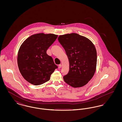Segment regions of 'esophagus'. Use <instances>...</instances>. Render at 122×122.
Returning <instances> with one entry per match:
<instances>
[{
	"instance_id": "obj_1",
	"label": "esophagus",
	"mask_w": 122,
	"mask_h": 122,
	"mask_svg": "<svg viewBox=\"0 0 122 122\" xmlns=\"http://www.w3.org/2000/svg\"><path fill=\"white\" fill-rule=\"evenodd\" d=\"M61 67H62V65H61V64H59V65H58V68H59V69H60Z\"/></svg>"
}]
</instances>
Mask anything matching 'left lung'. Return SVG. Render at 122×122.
Here are the masks:
<instances>
[{
  "mask_svg": "<svg viewBox=\"0 0 122 122\" xmlns=\"http://www.w3.org/2000/svg\"><path fill=\"white\" fill-rule=\"evenodd\" d=\"M58 40L70 63L69 72L64 76V81L74 88L85 86L96 70L97 53L94 45L88 38L75 33L60 35Z\"/></svg>",
  "mask_w": 122,
  "mask_h": 122,
  "instance_id": "left-lung-1",
  "label": "left lung"
}]
</instances>
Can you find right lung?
<instances>
[{
	"label": "right lung",
	"mask_w": 122,
	"mask_h": 122,
	"mask_svg": "<svg viewBox=\"0 0 122 122\" xmlns=\"http://www.w3.org/2000/svg\"><path fill=\"white\" fill-rule=\"evenodd\" d=\"M58 35L43 33L28 37L20 46L17 56L18 68L24 78L35 86L50 80L58 66L46 51L55 41Z\"/></svg>",
	"instance_id": "obj_1"
}]
</instances>
